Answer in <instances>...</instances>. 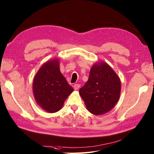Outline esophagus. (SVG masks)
Wrapping results in <instances>:
<instances>
[{
    "mask_svg": "<svg viewBox=\"0 0 154 154\" xmlns=\"http://www.w3.org/2000/svg\"><path fill=\"white\" fill-rule=\"evenodd\" d=\"M80 85L78 84H76L74 85V89L75 90H78V89L80 88Z\"/></svg>",
    "mask_w": 154,
    "mask_h": 154,
    "instance_id": "34e87169",
    "label": "esophagus"
}]
</instances>
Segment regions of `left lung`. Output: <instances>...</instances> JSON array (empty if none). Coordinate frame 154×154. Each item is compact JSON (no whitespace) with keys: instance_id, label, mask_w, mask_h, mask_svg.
Listing matches in <instances>:
<instances>
[{"instance_id":"obj_1","label":"left lung","mask_w":154,"mask_h":154,"mask_svg":"<svg viewBox=\"0 0 154 154\" xmlns=\"http://www.w3.org/2000/svg\"><path fill=\"white\" fill-rule=\"evenodd\" d=\"M121 83L114 70L104 62L91 66L88 80L79 90L89 112L94 115L107 112L117 103L121 95Z\"/></svg>"}]
</instances>
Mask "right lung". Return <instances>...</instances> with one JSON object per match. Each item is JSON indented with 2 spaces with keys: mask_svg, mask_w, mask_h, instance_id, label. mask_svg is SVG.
<instances>
[{
  "mask_svg": "<svg viewBox=\"0 0 154 154\" xmlns=\"http://www.w3.org/2000/svg\"><path fill=\"white\" fill-rule=\"evenodd\" d=\"M59 59L47 61L37 72L33 80V93L37 104L50 113L62 109L73 88L60 70Z\"/></svg>",
  "mask_w": 154,
  "mask_h": 154,
  "instance_id": "1",
  "label": "right lung"
}]
</instances>
